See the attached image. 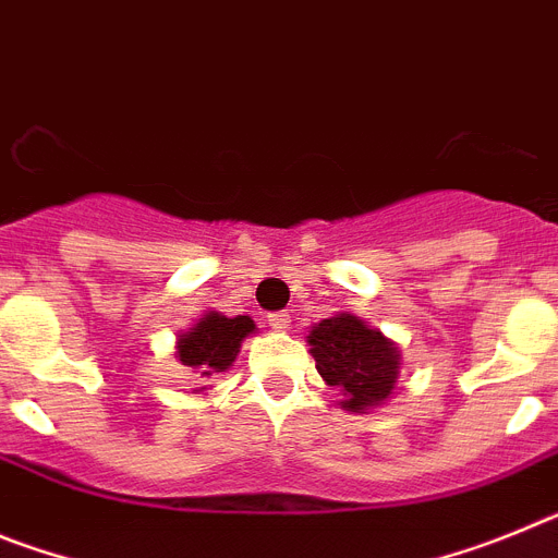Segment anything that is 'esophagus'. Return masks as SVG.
Here are the masks:
<instances>
[{
	"instance_id": "34e87169",
	"label": "esophagus",
	"mask_w": 558,
	"mask_h": 558,
	"mask_svg": "<svg viewBox=\"0 0 558 558\" xmlns=\"http://www.w3.org/2000/svg\"><path fill=\"white\" fill-rule=\"evenodd\" d=\"M268 324L274 329H279V332H284V329L290 327V313H284V310H279V313H270Z\"/></svg>"
}]
</instances>
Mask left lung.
Returning a JSON list of instances; mask_svg holds the SVG:
<instances>
[{"mask_svg":"<svg viewBox=\"0 0 558 558\" xmlns=\"http://www.w3.org/2000/svg\"><path fill=\"white\" fill-rule=\"evenodd\" d=\"M310 354L327 386L343 391L340 408L363 413L383 405L397 388L402 357L393 340L352 313L315 324L307 335Z\"/></svg>","mask_w":558,"mask_h":558,"instance_id":"obj_1","label":"left lung"}]
</instances>
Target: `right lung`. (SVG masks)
Returning a JSON list of instances; mask_svg holds the SVG:
<instances>
[{
	"label": "right lung",
	"mask_w": 558,
	"mask_h": 558,
	"mask_svg": "<svg viewBox=\"0 0 558 558\" xmlns=\"http://www.w3.org/2000/svg\"><path fill=\"white\" fill-rule=\"evenodd\" d=\"M256 329L248 315H236V318H226V315L209 313L198 318V324L190 332L179 335V352L175 357L190 366L201 379H215L218 374L229 372L231 363L236 360V352L243 347V340Z\"/></svg>",
	"instance_id": "right-lung-1"
}]
</instances>
